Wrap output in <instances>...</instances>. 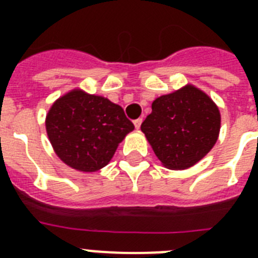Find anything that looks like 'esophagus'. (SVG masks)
<instances>
[{"instance_id":"1","label":"esophagus","mask_w":258,"mask_h":258,"mask_svg":"<svg viewBox=\"0 0 258 258\" xmlns=\"http://www.w3.org/2000/svg\"><path fill=\"white\" fill-rule=\"evenodd\" d=\"M142 118H137V120H134V126H136V129H140L141 127V124H142Z\"/></svg>"}]
</instances>
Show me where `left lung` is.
<instances>
[{
    "label": "left lung",
    "mask_w": 258,
    "mask_h": 258,
    "mask_svg": "<svg viewBox=\"0 0 258 258\" xmlns=\"http://www.w3.org/2000/svg\"><path fill=\"white\" fill-rule=\"evenodd\" d=\"M152 112L141 131L165 168L183 170L195 165L216 145L221 113L208 94L187 84L152 102Z\"/></svg>",
    "instance_id": "8db88e82"
}]
</instances>
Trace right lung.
<instances>
[{"instance_id": "add662e5", "label": "right lung", "mask_w": 258, "mask_h": 258, "mask_svg": "<svg viewBox=\"0 0 258 258\" xmlns=\"http://www.w3.org/2000/svg\"><path fill=\"white\" fill-rule=\"evenodd\" d=\"M45 125L59 159L85 173L106 166L118 143L134 129L118 104L81 89L58 98L50 107Z\"/></svg>"}]
</instances>
